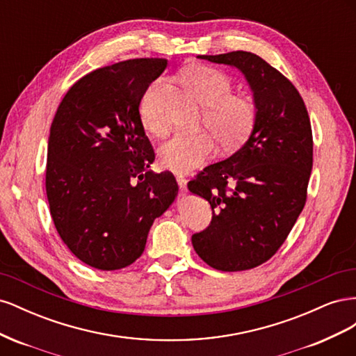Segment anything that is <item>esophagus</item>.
Here are the masks:
<instances>
[{
    "label": "esophagus",
    "instance_id": "obj_1",
    "mask_svg": "<svg viewBox=\"0 0 356 356\" xmlns=\"http://www.w3.org/2000/svg\"><path fill=\"white\" fill-rule=\"evenodd\" d=\"M177 182H178V187H179L181 193H186V190H187V179L184 177H178Z\"/></svg>",
    "mask_w": 356,
    "mask_h": 356
}]
</instances>
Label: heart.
Wrapping results in <instances>:
<instances>
[{
  "mask_svg": "<svg viewBox=\"0 0 356 356\" xmlns=\"http://www.w3.org/2000/svg\"><path fill=\"white\" fill-rule=\"evenodd\" d=\"M182 80L195 98L207 105L204 122L224 149L239 148L254 131L257 122L255 104L233 96L227 75L209 67H193L182 72ZM160 83L148 89L141 102V118L149 131H160L156 113V95ZM209 132H179L160 148L159 160L165 169L175 174H190L203 165L215 152V139Z\"/></svg>",
  "mask_w": 356,
  "mask_h": 356,
  "instance_id": "heart-1",
  "label": "heart"
}]
</instances>
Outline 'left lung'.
Instances as JSON below:
<instances>
[{
    "label": "left lung",
    "instance_id": "1",
    "mask_svg": "<svg viewBox=\"0 0 356 356\" xmlns=\"http://www.w3.org/2000/svg\"><path fill=\"white\" fill-rule=\"evenodd\" d=\"M239 70L252 92L257 122L246 143L188 182L208 200L211 225L191 243L208 266L248 270L281 246L306 203L314 141L306 105L288 79L251 51L199 55Z\"/></svg>",
    "mask_w": 356,
    "mask_h": 356
}]
</instances>
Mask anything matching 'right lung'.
I'll return each mask as SVG.
<instances>
[{
	"mask_svg": "<svg viewBox=\"0 0 356 356\" xmlns=\"http://www.w3.org/2000/svg\"><path fill=\"white\" fill-rule=\"evenodd\" d=\"M166 59H131L75 83L50 127L46 191L51 218L70 251L98 270L141 257L156 218L178 195L169 172L154 174V152L139 115Z\"/></svg>",
	"mask_w": 356,
	"mask_h": 356,
	"instance_id": "1",
	"label": "right lung"
}]
</instances>
